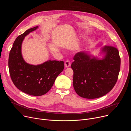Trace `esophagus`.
Returning <instances> with one entry per match:
<instances>
[{
	"label": "esophagus",
	"mask_w": 131,
	"mask_h": 131,
	"mask_svg": "<svg viewBox=\"0 0 131 131\" xmlns=\"http://www.w3.org/2000/svg\"><path fill=\"white\" fill-rule=\"evenodd\" d=\"M64 64H65V67H66V68L69 67L70 66V65H71L70 62L69 61H68V60L66 61L65 62V63H64Z\"/></svg>",
	"instance_id": "1"
}]
</instances>
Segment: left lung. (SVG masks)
Wrapping results in <instances>:
<instances>
[{"mask_svg":"<svg viewBox=\"0 0 131 131\" xmlns=\"http://www.w3.org/2000/svg\"><path fill=\"white\" fill-rule=\"evenodd\" d=\"M102 60L91 58L85 52L73 57L71 67L73 71V85L77 94L83 98L94 99L109 92L115 85L120 69L121 59L114 46H105Z\"/></svg>","mask_w":131,"mask_h":131,"instance_id":"1","label":"left lung"}]
</instances>
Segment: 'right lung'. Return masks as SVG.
Here are the masks:
<instances>
[{"label":"right lung","instance_id":"1","mask_svg":"<svg viewBox=\"0 0 131 131\" xmlns=\"http://www.w3.org/2000/svg\"><path fill=\"white\" fill-rule=\"evenodd\" d=\"M38 26L30 28L14 41L9 57L8 66L11 80L20 91L32 96H41L51 89L64 68L63 61H51L38 65H30L24 60L21 47L25 37Z\"/></svg>","mask_w":131,"mask_h":131}]
</instances>
